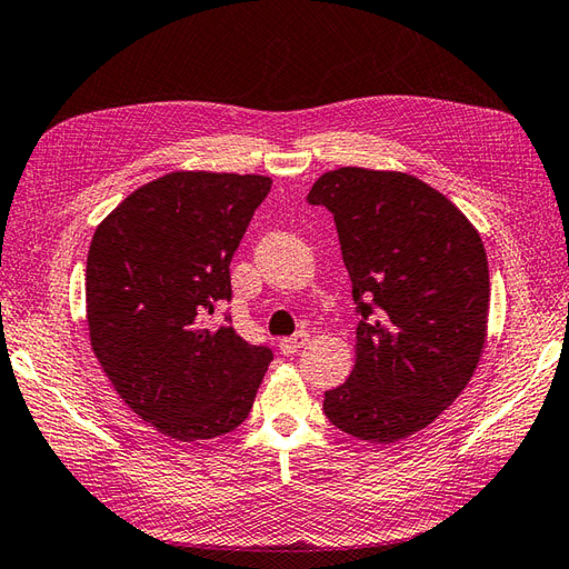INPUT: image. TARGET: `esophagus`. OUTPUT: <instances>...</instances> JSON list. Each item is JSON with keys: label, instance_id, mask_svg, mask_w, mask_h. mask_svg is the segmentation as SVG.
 Masks as SVG:
<instances>
[{"label": "esophagus", "instance_id": "obj_1", "mask_svg": "<svg viewBox=\"0 0 569 569\" xmlns=\"http://www.w3.org/2000/svg\"><path fill=\"white\" fill-rule=\"evenodd\" d=\"M308 341H310V335H308V332H296L293 337L281 339V341H279V349H281V353L290 356V353H296V351H300L302 347H306Z\"/></svg>", "mask_w": 569, "mask_h": 569}]
</instances>
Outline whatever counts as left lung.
<instances>
[{"label": "left lung", "mask_w": 569, "mask_h": 569, "mask_svg": "<svg viewBox=\"0 0 569 569\" xmlns=\"http://www.w3.org/2000/svg\"><path fill=\"white\" fill-rule=\"evenodd\" d=\"M308 203L335 216L361 317L353 371L325 392V415L361 441L407 439L478 368L490 308L480 234L443 193L402 171H327Z\"/></svg>", "instance_id": "1"}]
</instances>
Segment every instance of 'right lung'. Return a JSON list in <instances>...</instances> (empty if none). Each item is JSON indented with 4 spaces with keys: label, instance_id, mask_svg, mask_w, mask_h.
<instances>
[{
    "label": "right lung",
    "instance_id": "add662e5",
    "mask_svg": "<svg viewBox=\"0 0 569 569\" xmlns=\"http://www.w3.org/2000/svg\"><path fill=\"white\" fill-rule=\"evenodd\" d=\"M269 177L171 171L130 193L91 237V349L133 412L177 441L240 427L273 353L224 317L230 261Z\"/></svg>",
    "mask_w": 569,
    "mask_h": 569
}]
</instances>
